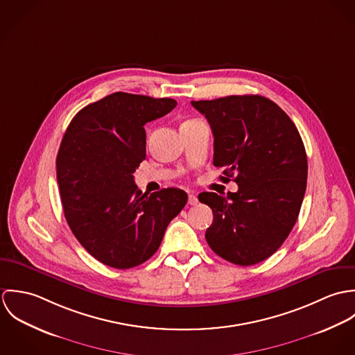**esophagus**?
<instances>
[{
	"instance_id": "1",
	"label": "esophagus",
	"mask_w": 355,
	"mask_h": 355,
	"mask_svg": "<svg viewBox=\"0 0 355 355\" xmlns=\"http://www.w3.org/2000/svg\"><path fill=\"white\" fill-rule=\"evenodd\" d=\"M189 203H190L191 206L198 205V198H197L196 194H189Z\"/></svg>"
}]
</instances>
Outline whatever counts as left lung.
I'll return each mask as SVG.
<instances>
[{"mask_svg":"<svg viewBox=\"0 0 355 355\" xmlns=\"http://www.w3.org/2000/svg\"><path fill=\"white\" fill-rule=\"evenodd\" d=\"M214 137L213 165L238 184L227 197L201 193L213 210L205 238L221 258L242 266L275 253L290 235L304 201L307 157L287 113L261 96L191 101Z\"/></svg>","mask_w":355,"mask_h":355,"instance_id":"1","label":"left lung"}]
</instances>
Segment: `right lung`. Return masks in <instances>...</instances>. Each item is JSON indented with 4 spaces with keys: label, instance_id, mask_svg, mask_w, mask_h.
I'll return each instance as SVG.
<instances>
[{
    "label": "right lung",
    "instance_id": "obj_1",
    "mask_svg": "<svg viewBox=\"0 0 355 355\" xmlns=\"http://www.w3.org/2000/svg\"><path fill=\"white\" fill-rule=\"evenodd\" d=\"M176 105L117 92L79 110L62 137L55 166L64 216L79 243L107 266L148 261L187 203L180 189L144 194L134 182L146 157L145 124Z\"/></svg>",
    "mask_w": 355,
    "mask_h": 355
}]
</instances>
